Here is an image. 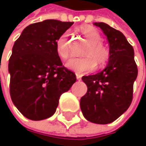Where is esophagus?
Masks as SVG:
<instances>
[{"label": "esophagus", "instance_id": "esophagus-1", "mask_svg": "<svg viewBox=\"0 0 146 146\" xmlns=\"http://www.w3.org/2000/svg\"><path fill=\"white\" fill-rule=\"evenodd\" d=\"M81 75L80 74H78V73H76V78H77V79L78 80H81Z\"/></svg>", "mask_w": 146, "mask_h": 146}]
</instances>
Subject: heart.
<instances>
[{"label": "heart", "mask_w": 146, "mask_h": 146, "mask_svg": "<svg viewBox=\"0 0 146 146\" xmlns=\"http://www.w3.org/2000/svg\"><path fill=\"white\" fill-rule=\"evenodd\" d=\"M79 31L90 42L84 51V56L73 57L66 62V67L78 73L91 72L96 66H105L110 57L109 50L102 44V38L100 33L93 27L86 26L79 29ZM68 33H63L56 42V49L58 56L62 59H67L70 51L68 47Z\"/></svg>", "instance_id": "heart-1"}]
</instances>
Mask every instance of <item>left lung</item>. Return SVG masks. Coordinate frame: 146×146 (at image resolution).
<instances>
[{"label": "left lung", "instance_id": "1", "mask_svg": "<svg viewBox=\"0 0 146 146\" xmlns=\"http://www.w3.org/2000/svg\"><path fill=\"white\" fill-rule=\"evenodd\" d=\"M107 37L110 57L107 66L95 75L83 76L87 93L80 99L84 117L98 124L111 123L129 107L133 83L138 75L133 48L120 31L105 23H94Z\"/></svg>", "mask_w": 146, "mask_h": 146}]
</instances>
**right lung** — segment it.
I'll return each instance as SVG.
<instances>
[{
	"label": "right lung",
	"instance_id": "right-lung-1",
	"mask_svg": "<svg viewBox=\"0 0 146 146\" xmlns=\"http://www.w3.org/2000/svg\"><path fill=\"white\" fill-rule=\"evenodd\" d=\"M72 22L44 20L26 27L15 41L9 59L10 95L17 110L34 121L51 117L62 94L76 82L62 66L56 42Z\"/></svg>",
	"mask_w": 146,
	"mask_h": 146
}]
</instances>
